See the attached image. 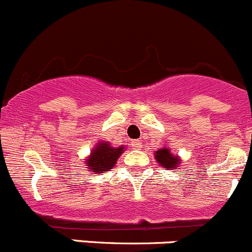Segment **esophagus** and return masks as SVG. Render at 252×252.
<instances>
[{"label":"esophagus","mask_w":252,"mask_h":252,"mask_svg":"<svg viewBox=\"0 0 252 252\" xmlns=\"http://www.w3.org/2000/svg\"><path fill=\"white\" fill-rule=\"evenodd\" d=\"M131 146H132L135 150H140V148L142 147V143H141V141H138V140H133L132 142H131Z\"/></svg>","instance_id":"34e87169"}]
</instances>
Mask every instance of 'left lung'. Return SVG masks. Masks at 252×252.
Here are the masks:
<instances>
[{
  "label": "left lung",
  "instance_id": "obj_1",
  "mask_svg": "<svg viewBox=\"0 0 252 252\" xmlns=\"http://www.w3.org/2000/svg\"><path fill=\"white\" fill-rule=\"evenodd\" d=\"M155 158L160 167L167 169H176L181 163L179 157L172 155V151L168 147L159 148L158 151H156Z\"/></svg>",
  "mask_w": 252,
  "mask_h": 252
}]
</instances>
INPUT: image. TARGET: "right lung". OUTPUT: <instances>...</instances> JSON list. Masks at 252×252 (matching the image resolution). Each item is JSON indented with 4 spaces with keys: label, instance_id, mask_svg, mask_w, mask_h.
Instances as JSON below:
<instances>
[{
    "label": "right lung",
    "instance_id": "obj_1",
    "mask_svg": "<svg viewBox=\"0 0 252 252\" xmlns=\"http://www.w3.org/2000/svg\"><path fill=\"white\" fill-rule=\"evenodd\" d=\"M125 146L115 148L110 146L106 141L97 142L96 147L93 148L92 153L85 159V166L89 172H95V173H104L110 171L115 167L120 155L124 153Z\"/></svg>",
    "mask_w": 252,
    "mask_h": 252
}]
</instances>
